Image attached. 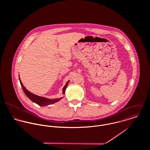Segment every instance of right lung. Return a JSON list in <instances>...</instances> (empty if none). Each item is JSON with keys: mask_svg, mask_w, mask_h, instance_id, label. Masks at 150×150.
Returning <instances> with one entry per match:
<instances>
[{"mask_svg": "<svg viewBox=\"0 0 150 150\" xmlns=\"http://www.w3.org/2000/svg\"><path fill=\"white\" fill-rule=\"evenodd\" d=\"M19 80H20V84H21V86H22V88L24 92V93H25V95L27 96V97L30 99L33 102L38 104V105L40 106H47V105H52V104H54L56 102H59L61 99H62V98H59V99H47L45 98H44V97H42V96H38V95H36L32 93H31L30 92H29V91H28L25 88V86H23L22 83L21 81L20 80V79L19 78ZM69 81H68L66 85L64 86V88H63V94H64L65 93V90H66V88L67 86V84L69 83Z\"/></svg>", "mask_w": 150, "mask_h": 150, "instance_id": "add662e5", "label": "right lung"}]
</instances>
